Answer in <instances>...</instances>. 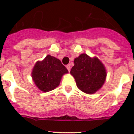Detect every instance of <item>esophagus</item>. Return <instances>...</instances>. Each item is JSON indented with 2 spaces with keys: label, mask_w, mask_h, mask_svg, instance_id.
<instances>
[{
  "label": "esophagus",
  "mask_w": 134,
  "mask_h": 134,
  "mask_svg": "<svg viewBox=\"0 0 134 134\" xmlns=\"http://www.w3.org/2000/svg\"><path fill=\"white\" fill-rule=\"evenodd\" d=\"M66 67H67V70H68L69 71H70V69H71V67H70V65H67V66H66Z\"/></svg>",
  "instance_id": "1"
}]
</instances>
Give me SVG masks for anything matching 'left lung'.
<instances>
[{
	"mask_svg": "<svg viewBox=\"0 0 134 134\" xmlns=\"http://www.w3.org/2000/svg\"><path fill=\"white\" fill-rule=\"evenodd\" d=\"M74 63L70 74L75 79L79 89L90 94L102 88L106 81V70L97 58L83 53L76 58Z\"/></svg>",
	"mask_w": 134,
	"mask_h": 134,
	"instance_id": "left-lung-1",
	"label": "left lung"
}]
</instances>
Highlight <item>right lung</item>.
Instances as JSON below:
<instances>
[{"instance_id":"add662e5","label":"right lung","mask_w":134,"mask_h":134,"mask_svg":"<svg viewBox=\"0 0 134 134\" xmlns=\"http://www.w3.org/2000/svg\"><path fill=\"white\" fill-rule=\"evenodd\" d=\"M67 73L68 70L60 60L48 55L43 60L35 63L31 75L37 87L47 92L56 88L62 76Z\"/></svg>"}]
</instances>
